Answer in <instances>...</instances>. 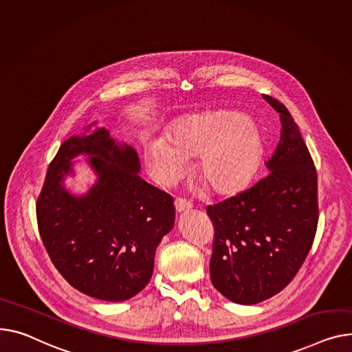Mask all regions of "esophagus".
I'll return each mask as SVG.
<instances>
[{"label":"esophagus","mask_w":352,"mask_h":352,"mask_svg":"<svg viewBox=\"0 0 352 352\" xmlns=\"http://www.w3.org/2000/svg\"><path fill=\"white\" fill-rule=\"evenodd\" d=\"M174 205H175L177 212H179V214L186 212V210H190V209L192 208V204H191L190 201L182 199V198H177V199H175V202H174Z\"/></svg>","instance_id":"obj_1"}]
</instances>
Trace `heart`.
Returning a JSON list of instances; mask_svg holds the SVG:
<instances>
[{"label": "heart", "mask_w": 352, "mask_h": 352, "mask_svg": "<svg viewBox=\"0 0 352 352\" xmlns=\"http://www.w3.org/2000/svg\"><path fill=\"white\" fill-rule=\"evenodd\" d=\"M265 155V142L248 117L236 111L191 114L173 123L167 138L151 137L144 143V162L151 178L171 186L190 170L197 157L195 173L219 197L245 191Z\"/></svg>", "instance_id": "heart-1"}]
</instances>
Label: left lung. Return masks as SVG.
Masks as SVG:
<instances>
[{
    "label": "left lung",
    "mask_w": 352,
    "mask_h": 352,
    "mask_svg": "<svg viewBox=\"0 0 352 352\" xmlns=\"http://www.w3.org/2000/svg\"><path fill=\"white\" fill-rule=\"evenodd\" d=\"M282 130L269 174L249 190L209 205L215 228L209 270L214 287L238 304L282 292L306 259L317 230V171L298 126L283 103L263 95Z\"/></svg>",
    "instance_id": "8db88e82"
}]
</instances>
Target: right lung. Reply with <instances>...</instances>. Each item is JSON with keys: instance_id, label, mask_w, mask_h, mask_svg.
<instances>
[{"instance_id": "obj_1", "label": "right lung", "mask_w": 352, "mask_h": 352, "mask_svg": "<svg viewBox=\"0 0 352 352\" xmlns=\"http://www.w3.org/2000/svg\"><path fill=\"white\" fill-rule=\"evenodd\" d=\"M96 122L60 146L36 202L39 235L52 263L76 290L104 301L142 292L162 236L175 221L174 199L138 175L137 151ZM86 155L97 182L72 195L64 179Z\"/></svg>"}]
</instances>
